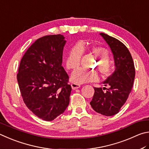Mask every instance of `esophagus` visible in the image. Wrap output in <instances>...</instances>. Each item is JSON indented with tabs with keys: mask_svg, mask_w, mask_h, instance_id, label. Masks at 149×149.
Returning <instances> with one entry per match:
<instances>
[{
	"mask_svg": "<svg viewBox=\"0 0 149 149\" xmlns=\"http://www.w3.org/2000/svg\"><path fill=\"white\" fill-rule=\"evenodd\" d=\"M71 87L72 90H76L80 87V85L75 84V83H72V84H71Z\"/></svg>",
	"mask_w": 149,
	"mask_h": 149,
	"instance_id": "34e87169",
	"label": "esophagus"
}]
</instances>
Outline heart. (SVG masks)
I'll use <instances>...</instances> for the list:
<instances>
[{"label": "heart", "instance_id": "heart-1", "mask_svg": "<svg viewBox=\"0 0 149 149\" xmlns=\"http://www.w3.org/2000/svg\"><path fill=\"white\" fill-rule=\"evenodd\" d=\"M84 44H77L72 46L67 54L66 58V66L69 69H76L80 66V59L83 54ZM93 53L100 59L99 68L101 72L105 76H109L113 73L114 69L109 63L110 58L109 52L106 48L101 46L93 47ZM70 79L75 84L95 82L99 79L98 73L95 70H90L83 68L74 70L71 74Z\"/></svg>", "mask_w": 149, "mask_h": 149}]
</instances>
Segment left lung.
Returning <instances> with one entry per match:
<instances>
[{"label": "left lung", "mask_w": 149, "mask_h": 149, "mask_svg": "<svg viewBox=\"0 0 149 149\" xmlns=\"http://www.w3.org/2000/svg\"><path fill=\"white\" fill-rule=\"evenodd\" d=\"M113 54L115 70L103 83L108 88H94L90 105L97 113L107 116L118 113L131 93L135 79V67L132 55L124 44L114 37L101 33Z\"/></svg>", "instance_id": "left-lung-1"}]
</instances>
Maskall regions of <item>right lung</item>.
I'll return each mask as SVG.
<instances>
[{"mask_svg":"<svg viewBox=\"0 0 149 149\" xmlns=\"http://www.w3.org/2000/svg\"><path fill=\"white\" fill-rule=\"evenodd\" d=\"M66 40L61 35L38 38L21 60L17 80L26 106L38 118L52 121L69 105L71 86L62 66Z\"/></svg>","mask_w":149,"mask_h":149,"instance_id":"add662e5","label":"right lung"}]
</instances>
